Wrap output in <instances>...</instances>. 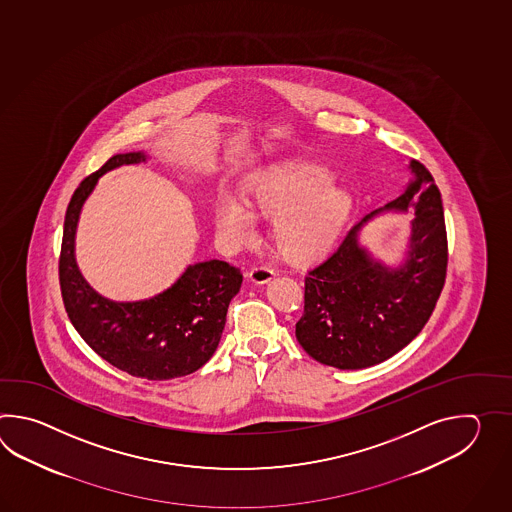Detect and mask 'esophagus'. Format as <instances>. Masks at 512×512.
<instances>
[{"mask_svg": "<svg viewBox=\"0 0 512 512\" xmlns=\"http://www.w3.org/2000/svg\"><path fill=\"white\" fill-rule=\"evenodd\" d=\"M274 276V271L267 265H254L249 271V278L254 283H267Z\"/></svg>", "mask_w": 512, "mask_h": 512, "instance_id": "obj_1", "label": "esophagus"}]
</instances>
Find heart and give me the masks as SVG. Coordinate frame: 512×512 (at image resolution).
<instances>
[{"instance_id":"obj_1","label":"heart","mask_w":512,"mask_h":512,"mask_svg":"<svg viewBox=\"0 0 512 512\" xmlns=\"http://www.w3.org/2000/svg\"><path fill=\"white\" fill-rule=\"evenodd\" d=\"M355 210V197L316 163H285L254 175L243 201L219 194L214 225L227 249L254 240V216L272 219L271 241L283 260L307 265L322 260L340 240Z\"/></svg>"}]
</instances>
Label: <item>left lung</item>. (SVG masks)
Returning <instances> with one entry per match:
<instances>
[{
  "label": "left lung",
  "mask_w": 512,
  "mask_h": 512,
  "mask_svg": "<svg viewBox=\"0 0 512 512\" xmlns=\"http://www.w3.org/2000/svg\"><path fill=\"white\" fill-rule=\"evenodd\" d=\"M401 196L373 210L327 260L305 276L296 338L309 357L338 370H362L408 346L443 291L448 265L445 212L434 177L417 161ZM415 208L411 251L395 270L359 247L358 232L381 211Z\"/></svg>",
  "instance_id": "8db88e82"
}]
</instances>
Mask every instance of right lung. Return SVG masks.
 <instances>
[{
	"instance_id": "obj_1",
	"label": "right lung",
	"mask_w": 512,
	"mask_h": 512,
	"mask_svg": "<svg viewBox=\"0 0 512 512\" xmlns=\"http://www.w3.org/2000/svg\"><path fill=\"white\" fill-rule=\"evenodd\" d=\"M142 161L144 152L113 155L78 185L67 207L58 274L67 316L89 348L133 377L168 381L194 373L214 355L243 276L227 261H199L170 289L141 302L108 300L82 278L75 234L84 201L100 175Z\"/></svg>"
}]
</instances>
